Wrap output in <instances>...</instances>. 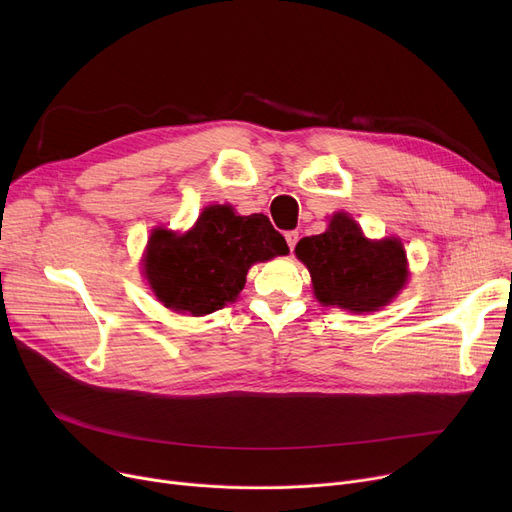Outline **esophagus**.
I'll use <instances>...</instances> for the list:
<instances>
[{
  "label": "esophagus",
  "instance_id": "1",
  "mask_svg": "<svg viewBox=\"0 0 512 512\" xmlns=\"http://www.w3.org/2000/svg\"><path fill=\"white\" fill-rule=\"evenodd\" d=\"M284 238H286V242H288L290 251H294V247H297V242H299V232H297V230H288V232L284 234Z\"/></svg>",
  "mask_w": 512,
  "mask_h": 512
}]
</instances>
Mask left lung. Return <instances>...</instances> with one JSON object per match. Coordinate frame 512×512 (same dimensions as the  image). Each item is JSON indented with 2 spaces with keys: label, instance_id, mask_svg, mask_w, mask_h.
<instances>
[{
  "label": "left lung",
  "instance_id": "left-lung-1",
  "mask_svg": "<svg viewBox=\"0 0 512 512\" xmlns=\"http://www.w3.org/2000/svg\"><path fill=\"white\" fill-rule=\"evenodd\" d=\"M294 253L311 272L315 297L351 313L378 311L407 282L400 242L367 240L346 213H336L324 234L301 238Z\"/></svg>",
  "mask_w": 512,
  "mask_h": 512
}]
</instances>
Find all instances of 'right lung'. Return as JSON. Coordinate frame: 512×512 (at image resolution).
Masks as SVG:
<instances>
[{
    "instance_id": "right-lung-1",
    "label": "right lung",
    "mask_w": 512,
    "mask_h": 512,
    "mask_svg": "<svg viewBox=\"0 0 512 512\" xmlns=\"http://www.w3.org/2000/svg\"><path fill=\"white\" fill-rule=\"evenodd\" d=\"M286 253L284 236L265 215L211 205L191 232L178 236L159 228L151 234L145 276L172 311L207 315L238 297L253 263Z\"/></svg>"
}]
</instances>
